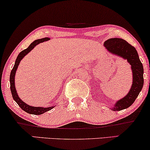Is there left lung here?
Here are the masks:
<instances>
[{"label": "left lung", "mask_w": 150, "mask_h": 150, "mask_svg": "<svg viewBox=\"0 0 150 150\" xmlns=\"http://www.w3.org/2000/svg\"><path fill=\"white\" fill-rule=\"evenodd\" d=\"M104 46L109 52L127 60L131 65L133 76L131 89L124 98L116 101L112 108L113 111L125 110L133 104L143 88L144 83L143 64L140 61L139 54L134 47L122 38H114L107 40L104 42Z\"/></svg>", "instance_id": "8db88e82"}]
</instances>
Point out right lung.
<instances>
[{
  "label": "right lung",
  "mask_w": 150,
  "mask_h": 150,
  "mask_svg": "<svg viewBox=\"0 0 150 150\" xmlns=\"http://www.w3.org/2000/svg\"><path fill=\"white\" fill-rule=\"evenodd\" d=\"M49 40V38H41V39H38V40H34V42H32V43L30 45V46H29L27 49H25L24 50H23L22 52H21L20 54H19L18 56H17L16 60L15 61L14 66H13L12 70L11 71L10 77H9V81H10V89H11V94H12L13 99L16 101V103L18 105L19 107H20L23 110H24L25 112H27V113H29L30 114H34V115H40V114H43L45 112L52 110V108H54V106L48 107V108L32 107V106L29 105L23 102V101L19 98L18 95L16 92V89L15 83H14L15 74H16V71L17 70V68L18 67L19 63H20L21 60L24 58V56H26L30 51H32V50L34 48V47L40 43V42L47 41V40Z\"/></svg>",
  "instance_id": "1"
}]
</instances>
